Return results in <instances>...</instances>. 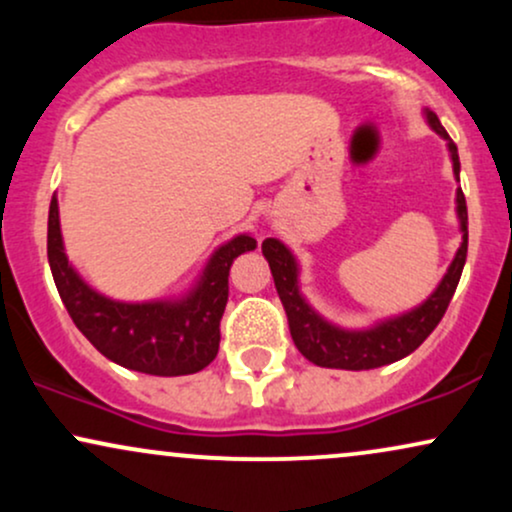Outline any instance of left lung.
Wrapping results in <instances>:
<instances>
[{
	"mask_svg": "<svg viewBox=\"0 0 512 512\" xmlns=\"http://www.w3.org/2000/svg\"><path fill=\"white\" fill-rule=\"evenodd\" d=\"M426 120L448 142L452 170H455V178L460 182V156H457L455 142L448 137L445 127L440 125L436 113L426 110ZM457 216H460L462 245L450 264L448 274L438 284V289L419 308L392 317V320L378 322L370 330H342V327H334L327 320H322L298 291V264L291 250L276 238L264 240L262 252L267 257L269 269H272L276 293L284 303L293 344L298 346V351L308 361H313L315 366L322 368L370 370L395 363L399 358L409 356L414 349H419L428 334L436 330L438 322L443 320L445 310L452 301V293L460 284L464 260H467V202H464L462 190H457Z\"/></svg>",
	"mask_w": 512,
	"mask_h": 512,
	"instance_id": "obj_1",
	"label": "left lung"
}]
</instances>
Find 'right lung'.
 <instances>
[{
	"label": "right lung",
	"mask_w": 512,
	"mask_h": 512,
	"mask_svg": "<svg viewBox=\"0 0 512 512\" xmlns=\"http://www.w3.org/2000/svg\"><path fill=\"white\" fill-rule=\"evenodd\" d=\"M252 236H236L211 255L199 284L180 301L120 303L93 291L64 255L60 209L52 197L48 260L57 291L79 332L110 361L146 375H190L219 354V322L228 303V272Z\"/></svg>",
	"instance_id": "add662e5"
}]
</instances>
